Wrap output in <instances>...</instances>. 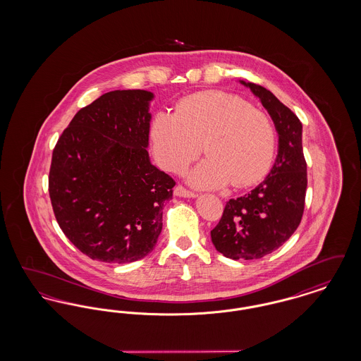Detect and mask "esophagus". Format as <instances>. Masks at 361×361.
I'll use <instances>...</instances> for the list:
<instances>
[{
    "label": "esophagus",
    "mask_w": 361,
    "mask_h": 361,
    "mask_svg": "<svg viewBox=\"0 0 361 361\" xmlns=\"http://www.w3.org/2000/svg\"><path fill=\"white\" fill-rule=\"evenodd\" d=\"M174 196H177V197H196L197 195L196 193H193V192H190L188 189L184 188V187H181V185H177L176 188H174Z\"/></svg>",
    "instance_id": "34e87169"
}]
</instances>
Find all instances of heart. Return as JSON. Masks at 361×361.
I'll return each instance as SVG.
<instances>
[{"mask_svg": "<svg viewBox=\"0 0 361 361\" xmlns=\"http://www.w3.org/2000/svg\"><path fill=\"white\" fill-rule=\"evenodd\" d=\"M158 164L184 171L203 152L208 155L188 173L197 188H235L258 183L271 168L275 131L268 116L235 94L208 90L181 100L176 114L161 112L152 124Z\"/></svg>", "mask_w": 361, "mask_h": 361, "instance_id": "b5f03b06", "label": "heart"}]
</instances>
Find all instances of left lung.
I'll use <instances>...</instances> for the list:
<instances>
[{
    "mask_svg": "<svg viewBox=\"0 0 361 361\" xmlns=\"http://www.w3.org/2000/svg\"><path fill=\"white\" fill-rule=\"evenodd\" d=\"M250 89L268 111L279 137L275 164L257 187L230 199L211 231L215 249L231 259H255L290 240L300 224L307 188V165L302 146V123L275 94L253 82Z\"/></svg>",
    "mask_w": 361,
    "mask_h": 361,
    "instance_id": "left-lung-1",
    "label": "left lung"
}]
</instances>
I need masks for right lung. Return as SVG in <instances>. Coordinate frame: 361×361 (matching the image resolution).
<instances>
[{
  "label": "right lung",
  "mask_w": 361,
  "mask_h": 361,
  "mask_svg": "<svg viewBox=\"0 0 361 361\" xmlns=\"http://www.w3.org/2000/svg\"><path fill=\"white\" fill-rule=\"evenodd\" d=\"M154 93L114 90L80 109L52 152L49 192L59 227L92 259L146 257L174 181L147 152Z\"/></svg>",
  "instance_id": "1"
}]
</instances>
